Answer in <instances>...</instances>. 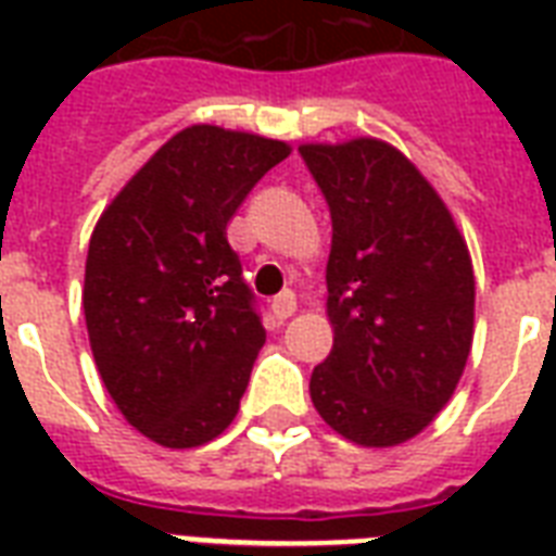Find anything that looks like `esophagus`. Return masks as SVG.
Instances as JSON below:
<instances>
[{"mask_svg": "<svg viewBox=\"0 0 556 556\" xmlns=\"http://www.w3.org/2000/svg\"><path fill=\"white\" fill-rule=\"evenodd\" d=\"M294 312H296V296L291 294V291H282V294L270 300V314H274L279 323H286Z\"/></svg>", "mask_w": 556, "mask_h": 556, "instance_id": "34e87169", "label": "esophagus"}]
</instances>
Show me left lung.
Returning <instances> with one entry per match:
<instances>
[{
    "label": "left lung",
    "mask_w": 556,
    "mask_h": 556,
    "mask_svg": "<svg viewBox=\"0 0 556 556\" xmlns=\"http://www.w3.org/2000/svg\"><path fill=\"white\" fill-rule=\"evenodd\" d=\"M331 210L326 265L334 346L312 401L361 447H395L447 406L473 343L476 279L447 204L378 138L303 143Z\"/></svg>",
    "instance_id": "1"
}]
</instances>
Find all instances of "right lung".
Here are the masks:
<instances>
[{"label":"right lung","instance_id":"1","mask_svg":"<svg viewBox=\"0 0 556 556\" xmlns=\"http://www.w3.org/2000/svg\"><path fill=\"white\" fill-rule=\"evenodd\" d=\"M286 141L195 124L173 135L94 225L83 312L103 387L161 447L207 444L239 413L265 343L227 222Z\"/></svg>","mask_w":556,"mask_h":556}]
</instances>
